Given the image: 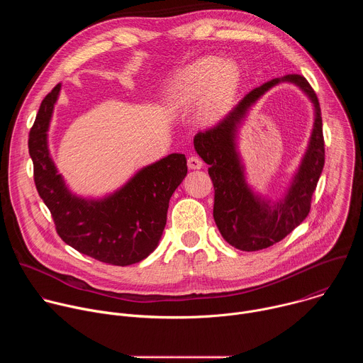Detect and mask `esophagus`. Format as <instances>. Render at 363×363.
Segmentation results:
<instances>
[{
    "mask_svg": "<svg viewBox=\"0 0 363 363\" xmlns=\"http://www.w3.org/2000/svg\"><path fill=\"white\" fill-rule=\"evenodd\" d=\"M188 168L189 169H201L202 168V161L201 158L195 157V155H192V157L188 158Z\"/></svg>",
    "mask_w": 363,
    "mask_h": 363,
    "instance_id": "esophagus-1",
    "label": "esophagus"
}]
</instances>
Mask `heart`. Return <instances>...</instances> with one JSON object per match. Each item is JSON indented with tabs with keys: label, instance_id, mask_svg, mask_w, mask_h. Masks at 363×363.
I'll return each instance as SVG.
<instances>
[{
	"label": "heart",
	"instance_id": "heart-1",
	"mask_svg": "<svg viewBox=\"0 0 363 363\" xmlns=\"http://www.w3.org/2000/svg\"><path fill=\"white\" fill-rule=\"evenodd\" d=\"M238 82L240 72L234 63L205 57L181 69L165 89L164 99L175 111L201 105L202 119L216 123L227 112Z\"/></svg>",
	"mask_w": 363,
	"mask_h": 363
}]
</instances>
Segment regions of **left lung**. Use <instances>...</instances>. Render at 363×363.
<instances>
[{
  "instance_id": "1",
  "label": "left lung",
  "mask_w": 363,
  "mask_h": 363,
  "mask_svg": "<svg viewBox=\"0 0 363 363\" xmlns=\"http://www.w3.org/2000/svg\"><path fill=\"white\" fill-rule=\"evenodd\" d=\"M281 81L294 82L311 97L315 106V123L309 147L289 191L281 201L270 203L255 196L246 185L235 139L247 109ZM194 146L202 161L210 165L208 174L216 189L214 220L224 240L233 247L242 251L267 248L281 241L308 216L312 195L325 165V139L318 96L303 76L287 74L252 89L214 128L198 132Z\"/></svg>"
}]
</instances>
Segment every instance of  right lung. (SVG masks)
I'll use <instances>...</instances> for the list:
<instances>
[{
	"label": "right lung",
	"mask_w": 363,
	"mask_h": 363,
	"mask_svg": "<svg viewBox=\"0 0 363 363\" xmlns=\"http://www.w3.org/2000/svg\"><path fill=\"white\" fill-rule=\"evenodd\" d=\"M60 87L59 83L43 99L28 135L38 195L66 244L101 263H139L158 247L169 199L188 172L185 155L171 153L142 168L121 189L101 199L73 195L57 174L47 146V130Z\"/></svg>",
	"instance_id": "add662e5"
}]
</instances>
